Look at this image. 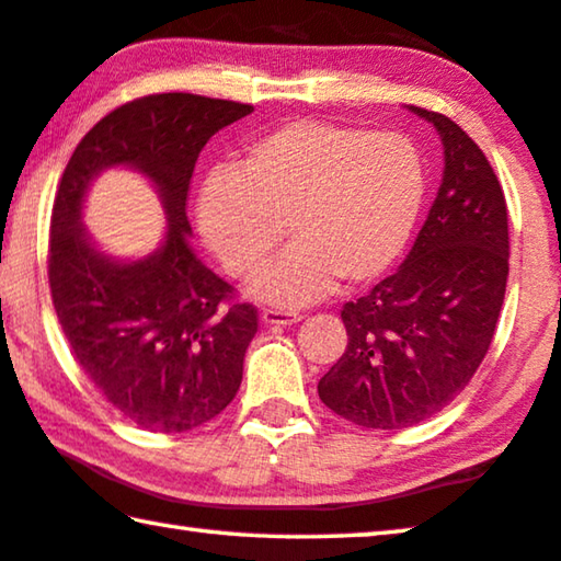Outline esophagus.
I'll return each instance as SVG.
<instances>
[{"mask_svg":"<svg viewBox=\"0 0 561 561\" xmlns=\"http://www.w3.org/2000/svg\"><path fill=\"white\" fill-rule=\"evenodd\" d=\"M299 319H301L299 311H291V309H277V307H272V309H264V311H262V321H264V324H270V327L297 324Z\"/></svg>","mask_w":561,"mask_h":561,"instance_id":"esophagus-1","label":"esophagus"}]
</instances>
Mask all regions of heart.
Listing matches in <instances>:
<instances>
[{
	"label": "heart",
	"mask_w": 561,
	"mask_h": 561,
	"mask_svg": "<svg viewBox=\"0 0 561 561\" xmlns=\"http://www.w3.org/2000/svg\"><path fill=\"white\" fill-rule=\"evenodd\" d=\"M425 201L423 156L401 133L297 118L254 138L237 168L197 195V225L232 277L257 274L287 227L294 242L257 291L279 304L319 299L381 277L401 257Z\"/></svg>",
	"instance_id": "b5f03b06"
}]
</instances>
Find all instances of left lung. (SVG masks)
<instances>
[{
    "mask_svg": "<svg viewBox=\"0 0 561 561\" xmlns=\"http://www.w3.org/2000/svg\"><path fill=\"white\" fill-rule=\"evenodd\" d=\"M440 133L438 197L401 270L341 309L348 344L319 381L327 408L396 431L465 391L495 336L510 272L507 203L490 160L458 123L411 106Z\"/></svg>",
    "mask_w": 561,
    "mask_h": 561,
    "instance_id": "1",
    "label": "left lung"
}]
</instances>
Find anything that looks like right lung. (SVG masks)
Returning a JSON list of instances; mask_svg holds the SVG:
<instances>
[{"instance_id":"add662e5","label":"right lung","mask_w":561,"mask_h":561,"mask_svg":"<svg viewBox=\"0 0 561 561\" xmlns=\"http://www.w3.org/2000/svg\"><path fill=\"white\" fill-rule=\"evenodd\" d=\"M250 103L197 93H150L93 126L66 163L49 230L51 301L93 386L140 428L185 433L222 413L242 383L257 309L197 260L187 190L197 156ZM130 164L154 180L169 215L167 242L138 263H113L80 227V203L101 169Z\"/></svg>"}]
</instances>
